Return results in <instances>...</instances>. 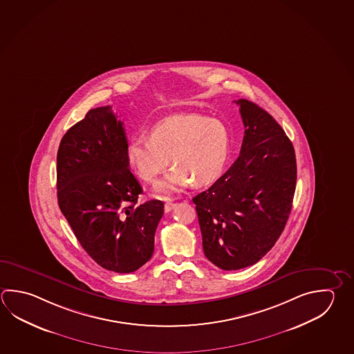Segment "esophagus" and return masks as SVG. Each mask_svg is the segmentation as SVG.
Segmentation results:
<instances>
[{"label": "esophagus", "instance_id": "34e87169", "mask_svg": "<svg viewBox=\"0 0 354 354\" xmlns=\"http://www.w3.org/2000/svg\"><path fill=\"white\" fill-rule=\"evenodd\" d=\"M175 205H176V204L173 203V201H167V203H165V207H164V209H165V212H167V213H169V212H171V210H173Z\"/></svg>", "mask_w": 354, "mask_h": 354}]
</instances>
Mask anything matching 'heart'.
Returning a JSON list of instances; mask_svg holds the SVG:
<instances>
[{
	"mask_svg": "<svg viewBox=\"0 0 354 354\" xmlns=\"http://www.w3.org/2000/svg\"><path fill=\"white\" fill-rule=\"evenodd\" d=\"M232 135L224 122L198 113L169 116L153 124L147 136L129 141V167L145 183H155L169 165L171 171L155 192L169 195L192 183L210 185L225 171L232 155Z\"/></svg>",
	"mask_w": 354,
	"mask_h": 354,
	"instance_id": "heart-1",
	"label": "heart"
}]
</instances>
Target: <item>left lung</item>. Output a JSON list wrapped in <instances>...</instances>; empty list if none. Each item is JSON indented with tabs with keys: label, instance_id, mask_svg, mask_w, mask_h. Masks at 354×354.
<instances>
[{
	"label": "left lung",
	"instance_id": "1",
	"mask_svg": "<svg viewBox=\"0 0 354 354\" xmlns=\"http://www.w3.org/2000/svg\"><path fill=\"white\" fill-rule=\"evenodd\" d=\"M245 127L241 155L227 173L193 198L209 261L223 270L253 266L287 224L297 183L293 144L273 116L241 99Z\"/></svg>",
	"mask_w": 354,
	"mask_h": 354
}]
</instances>
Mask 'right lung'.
I'll use <instances>...</instances> for the list:
<instances>
[{
    "label": "right lung",
    "instance_id": "obj_1",
    "mask_svg": "<svg viewBox=\"0 0 354 354\" xmlns=\"http://www.w3.org/2000/svg\"><path fill=\"white\" fill-rule=\"evenodd\" d=\"M125 130L113 107L91 109L57 151V201L75 236L100 267L133 273L153 257L164 203L139 204Z\"/></svg>",
    "mask_w": 354,
    "mask_h": 354
}]
</instances>
